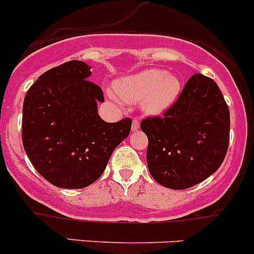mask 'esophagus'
Returning <instances> with one entry per match:
<instances>
[{"mask_svg": "<svg viewBox=\"0 0 254 254\" xmlns=\"http://www.w3.org/2000/svg\"><path fill=\"white\" fill-rule=\"evenodd\" d=\"M140 127V122L138 119H134L132 120V124H131V130L132 131H136V130Z\"/></svg>", "mask_w": 254, "mask_h": 254, "instance_id": "obj_1", "label": "esophagus"}]
</instances>
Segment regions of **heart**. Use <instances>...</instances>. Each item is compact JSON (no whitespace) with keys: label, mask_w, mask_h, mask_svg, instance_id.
<instances>
[{"label":"heart","mask_w":254,"mask_h":254,"mask_svg":"<svg viewBox=\"0 0 254 254\" xmlns=\"http://www.w3.org/2000/svg\"><path fill=\"white\" fill-rule=\"evenodd\" d=\"M178 76L163 70L151 68L116 81L115 90L120 98L129 103L144 100L146 113L158 114L169 108L181 92Z\"/></svg>","instance_id":"1"}]
</instances>
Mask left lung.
Masks as SVG:
<instances>
[{"label":"left lung","instance_id":"obj_1","mask_svg":"<svg viewBox=\"0 0 254 254\" xmlns=\"http://www.w3.org/2000/svg\"><path fill=\"white\" fill-rule=\"evenodd\" d=\"M229 109L214 80L194 73L163 115L146 116V162L163 187L187 189L212 175L226 158Z\"/></svg>","mask_w":254,"mask_h":254}]
</instances>
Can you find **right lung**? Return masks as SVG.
Wrapping results in <instances>:
<instances>
[{"mask_svg":"<svg viewBox=\"0 0 254 254\" xmlns=\"http://www.w3.org/2000/svg\"><path fill=\"white\" fill-rule=\"evenodd\" d=\"M90 67L71 60L50 68L28 89L23 101L22 143L35 169L60 188L80 189L105 170L114 149L131 129V119L106 123L104 101Z\"/></svg>","mask_w":254,"mask_h":254,"instance_id":"obj_1","label":"right lung"}]
</instances>
